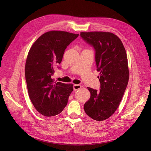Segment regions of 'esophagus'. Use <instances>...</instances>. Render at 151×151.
<instances>
[{
  "instance_id": "34e87169",
  "label": "esophagus",
  "mask_w": 151,
  "mask_h": 151,
  "mask_svg": "<svg viewBox=\"0 0 151 151\" xmlns=\"http://www.w3.org/2000/svg\"><path fill=\"white\" fill-rule=\"evenodd\" d=\"M81 88V86L80 84H74L73 85V90L75 91H76L78 89H80Z\"/></svg>"
}]
</instances>
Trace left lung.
Here are the masks:
<instances>
[{
    "label": "left lung",
    "instance_id": "obj_1",
    "mask_svg": "<svg viewBox=\"0 0 151 151\" xmlns=\"http://www.w3.org/2000/svg\"><path fill=\"white\" fill-rule=\"evenodd\" d=\"M81 37L95 51L100 89L91 88V97L84 105L86 113L101 121L112 116L119 105L128 84L127 57L119 38L106 32H81Z\"/></svg>",
    "mask_w": 151,
    "mask_h": 151
}]
</instances>
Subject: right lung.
Returning a JSON list of instances; mask_svg holds the SVG:
<instances>
[{
  "label": "right lung",
  "instance_id": "1",
  "mask_svg": "<svg viewBox=\"0 0 151 151\" xmlns=\"http://www.w3.org/2000/svg\"><path fill=\"white\" fill-rule=\"evenodd\" d=\"M78 35L63 31L47 32L29 50L25 66L29 96L35 109L45 116L60 113L73 90L72 84L54 83L51 77L67 47Z\"/></svg>",
  "mask_w": 151,
  "mask_h": 151
}]
</instances>
